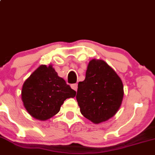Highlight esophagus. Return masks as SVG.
<instances>
[{"label":"esophagus","instance_id":"obj_1","mask_svg":"<svg viewBox=\"0 0 155 155\" xmlns=\"http://www.w3.org/2000/svg\"><path fill=\"white\" fill-rule=\"evenodd\" d=\"M71 87H72V89L75 90V91H77V90H78V84H77V83H74V84H72V85H71Z\"/></svg>","mask_w":155,"mask_h":155}]
</instances>
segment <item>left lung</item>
Segmentation results:
<instances>
[{"label":"left lung","instance_id":"1","mask_svg":"<svg viewBox=\"0 0 155 155\" xmlns=\"http://www.w3.org/2000/svg\"><path fill=\"white\" fill-rule=\"evenodd\" d=\"M123 97L122 81L114 69L103 60L90 61L76 96L82 115L97 124L107 121L119 110Z\"/></svg>","mask_w":155,"mask_h":155}]
</instances>
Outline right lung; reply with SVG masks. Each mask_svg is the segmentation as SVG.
Returning a JSON list of instances; mask_svg holds the SVG:
<instances>
[{
  "instance_id": "obj_1",
  "label": "right lung",
  "mask_w": 155,
  "mask_h": 155,
  "mask_svg": "<svg viewBox=\"0 0 155 155\" xmlns=\"http://www.w3.org/2000/svg\"><path fill=\"white\" fill-rule=\"evenodd\" d=\"M75 95L76 91L59 77L52 64L39 66L24 82L21 91L27 112L41 121L58 114L64 100Z\"/></svg>"
}]
</instances>
